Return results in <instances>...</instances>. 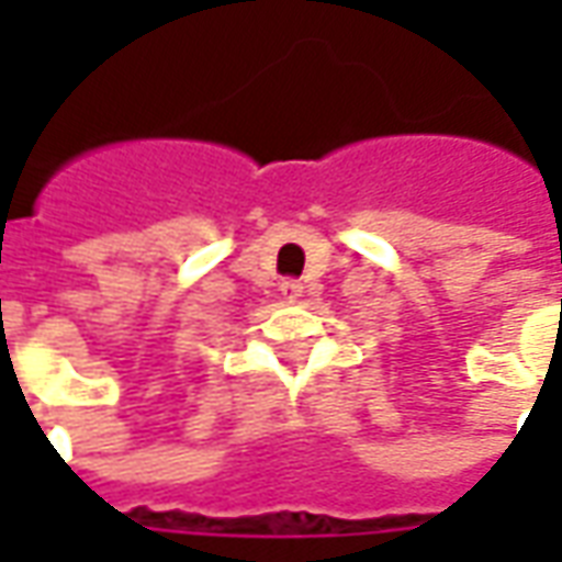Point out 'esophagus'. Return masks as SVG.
Masks as SVG:
<instances>
[{
  "mask_svg": "<svg viewBox=\"0 0 562 562\" xmlns=\"http://www.w3.org/2000/svg\"><path fill=\"white\" fill-rule=\"evenodd\" d=\"M280 292L285 294V301H297V297H301V292H304V285H301L297 280H285L280 285Z\"/></svg>",
  "mask_w": 562,
  "mask_h": 562,
  "instance_id": "34e87169",
  "label": "esophagus"
}]
</instances>
